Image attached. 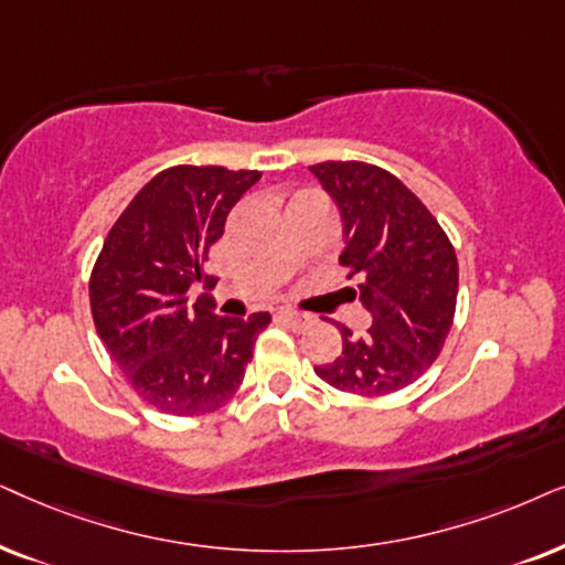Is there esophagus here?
<instances>
[{
  "mask_svg": "<svg viewBox=\"0 0 565 565\" xmlns=\"http://www.w3.org/2000/svg\"><path fill=\"white\" fill-rule=\"evenodd\" d=\"M278 320L284 322V326H289L291 330H305V328H310L312 326V315H307V312H297V310H281L278 312Z\"/></svg>",
  "mask_w": 565,
  "mask_h": 565,
  "instance_id": "1",
  "label": "esophagus"
}]
</instances>
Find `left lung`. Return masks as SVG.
Returning a JSON list of instances; mask_svg holds the SVG:
<instances>
[{
    "label": "left lung",
    "mask_w": 565,
    "mask_h": 565,
    "mask_svg": "<svg viewBox=\"0 0 565 565\" xmlns=\"http://www.w3.org/2000/svg\"><path fill=\"white\" fill-rule=\"evenodd\" d=\"M343 216L351 297L372 312L361 338L341 328L343 351L315 374L349 395L382 397L416 382L445 349L457 307L455 247L447 232L393 172L370 162L310 168Z\"/></svg>",
    "instance_id": "8db88e82"
}]
</instances>
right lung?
<instances>
[{"label": "right lung", "instance_id": "1", "mask_svg": "<svg viewBox=\"0 0 565 565\" xmlns=\"http://www.w3.org/2000/svg\"><path fill=\"white\" fill-rule=\"evenodd\" d=\"M258 170L175 164L134 195L89 274V310L110 359L141 401L168 416H206L243 385L268 312L222 318L191 305L209 250Z\"/></svg>", "mask_w": 565, "mask_h": 565}]
</instances>
